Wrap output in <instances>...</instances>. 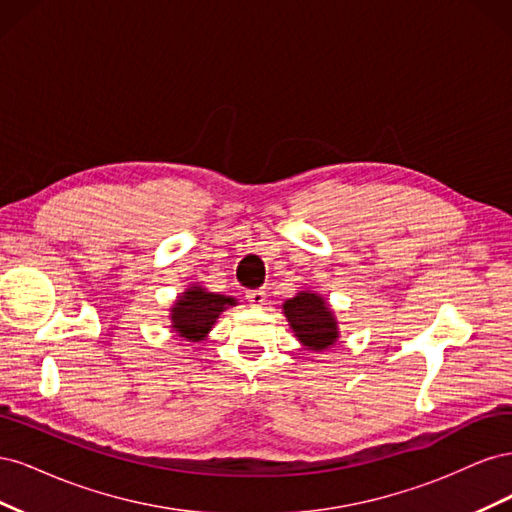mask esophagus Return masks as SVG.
I'll use <instances>...</instances> for the list:
<instances>
[{"instance_id":"34e87169","label":"esophagus","mask_w":512,"mask_h":512,"mask_svg":"<svg viewBox=\"0 0 512 512\" xmlns=\"http://www.w3.org/2000/svg\"><path fill=\"white\" fill-rule=\"evenodd\" d=\"M245 297H247V301H250L252 307H262V305H265V301H267V292L262 290V288L247 290Z\"/></svg>"}]
</instances>
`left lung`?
I'll list each match as a JSON object with an SVG mask.
<instances>
[{
    "label": "left lung",
    "instance_id": "8db88e82",
    "mask_svg": "<svg viewBox=\"0 0 512 512\" xmlns=\"http://www.w3.org/2000/svg\"><path fill=\"white\" fill-rule=\"evenodd\" d=\"M284 316L294 331V337L314 352H322L335 344L339 337L335 316L318 292L301 290L297 297L284 301Z\"/></svg>",
    "mask_w": 512,
    "mask_h": 512
}]
</instances>
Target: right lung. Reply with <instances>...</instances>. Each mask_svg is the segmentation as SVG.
<instances>
[{
	"mask_svg": "<svg viewBox=\"0 0 512 512\" xmlns=\"http://www.w3.org/2000/svg\"><path fill=\"white\" fill-rule=\"evenodd\" d=\"M235 305V297L209 292L203 286H192L181 292L177 303L170 307V322H173L170 327L188 342H203L213 329V324L218 322L220 314Z\"/></svg>",
	"mask_w": 512,
	"mask_h": 512,
	"instance_id": "1",
	"label": "right lung"
}]
</instances>
